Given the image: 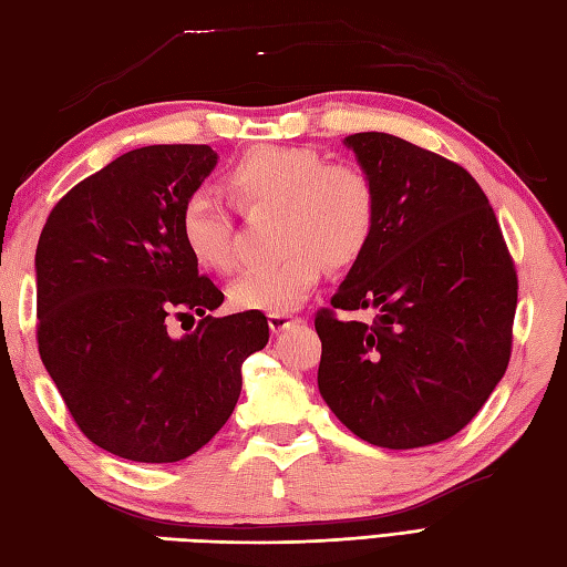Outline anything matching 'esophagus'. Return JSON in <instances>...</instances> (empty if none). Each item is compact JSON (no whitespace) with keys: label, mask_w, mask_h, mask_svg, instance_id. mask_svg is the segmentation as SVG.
I'll return each mask as SVG.
<instances>
[{"label":"esophagus","mask_w":567,"mask_h":567,"mask_svg":"<svg viewBox=\"0 0 567 567\" xmlns=\"http://www.w3.org/2000/svg\"><path fill=\"white\" fill-rule=\"evenodd\" d=\"M299 321H302V319L290 315V311H277V315H270V317H268V323H270V329H272L275 333L290 329V327H295V323H299Z\"/></svg>","instance_id":"obj_1"}]
</instances>
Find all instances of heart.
<instances>
[{"mask_svg":"<svg viewBox=\"0 0 567 567\" xmlns=\"http://www.w3.org/2000/svg\"><path fill=\"white\" fill-rule=\"evenodd\" d=\"M224 192L246 216L277 214L280 260L231 285L238 309L277 315L302 305L327 265L346 270L368 250L378 224V187L363 165L299 146H256L224 173ZM179 236L204 270H236L234 219L224 204L195 192L179 214Z\"/></svg>","mask_w":567,"mask_h":567,"instance_id":"b5f03b06","label":"heart"}]
</instances>
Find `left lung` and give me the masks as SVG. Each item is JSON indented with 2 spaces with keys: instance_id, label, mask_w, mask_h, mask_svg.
<instances>
[{
  "instance_id": "1",
  "label": "left lung",
  "mask_w": 567,
  "mask_h": 567,
  "mask_svg": "<svg viewBox=\"0 0 567 567\" xmlns=\"http://www.w3.org/2000/svg\"><path fill=\"white\" fill-rule=\"evenodd\" d=\"M375 179L378 224L329 309H319V392L380 449L465 429L512 355L516 268L495 209L465 167L378 131L346 138ZM372 308L370 324L339 310Z\"/></svg>"
}]
</instances>
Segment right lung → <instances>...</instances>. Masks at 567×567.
I'll return each instance as SVG.
<instances>
[{"instance_id": "add662e5", "label": "right lung", "mask_w": 567, "mask_h": 567, "mask_svg": "<svg viewBox=\"0 0 567 567\" xmlns=\"http://www.w3.org/2000/svg\"><path fill=\"white\" fill-rule=\"evenodd\" d=\"M214 165L195 143L118 155L55 204L35 248L43 365L84 436L126 461L177 463L209 443L238 402L240 365L270 339L258 309L209 315L224 292L179 236ZM195 313V332L166 331Z\"/></svg>"}]
</instances>
